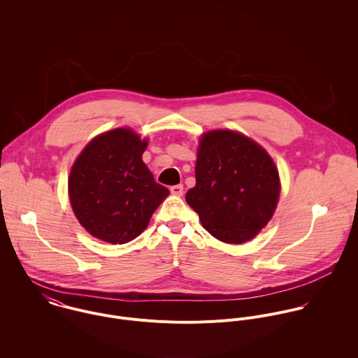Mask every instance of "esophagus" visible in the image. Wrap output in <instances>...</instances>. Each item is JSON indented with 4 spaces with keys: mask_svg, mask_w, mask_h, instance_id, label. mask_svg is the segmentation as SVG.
<instances>
[{
    "mask_svg": "<svg viewBox=\"0 0 358 358\" xmlns=\"http://www.w3.org/2000/svg\"><path fill=\"white\" fill-rule=\"evenodd\" d=\"M171 193L175 194V196H182L183 194V185H175V186H171Z\"/></svg>",
    "mask_w": 358,
    "mask_h": 358,
    "instance_id": "esophagus-1",
    "label": "esophagus"
}]
</instances>
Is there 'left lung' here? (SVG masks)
<instances>
[{
	"instance_id": "left-lung-1",
	"label": "left lung",
	"mask_w": 358,
	"mask_h": 358,
	"mask_svg": "<svg viewBox=\"0 0 358 358\" xmlns=\"http://www.w3.org/2000/svg\"><path fill=\"white\" fill-rule=\"evenodd\" d=\"M278 197V171L262 146L227 129L201 136L196 186L186 201L210 236L227 244L252 240L271 219Z\"/></svg>"
}]
</instances>
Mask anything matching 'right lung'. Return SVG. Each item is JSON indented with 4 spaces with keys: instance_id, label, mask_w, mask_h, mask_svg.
I'll return each instance as SVG.
<instances>
[{
    "instance_id": "right-lung-1",
    "label": "right lung",
    "mask_w": 358,
    "mask_h": 358,
    "mask_svg": "<svg viewBox=\"0 0 358 358\" xmlns=\"http://www.w3.org/2000/svg\"><path fill=\"white\" fill-rule=\"evenodd\" d=\"M148 141L129 128L92 139L76 159L69 178L70 204L94 237L125 244L149 224L169 190L154 180L142 159Z\"/></svg>"
}]
</instances>
